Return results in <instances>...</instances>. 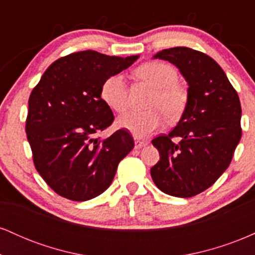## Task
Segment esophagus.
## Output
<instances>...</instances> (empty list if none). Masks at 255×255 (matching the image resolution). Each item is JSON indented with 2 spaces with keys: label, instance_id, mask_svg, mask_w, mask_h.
<instances>
[{
  "label": "esophagus",
  "instance_id": "obj_1",
  "mask_svg": "<svg viewBox=\"0 0 255 255\" xmlns=\"http://www.w3.org/2000/svg\"><path fill=\"white\" fill-rule=\"evenodd\" d=\"M134 144H135V148H136V150H140V148L145 147V146L147 145V141H144V140H137V139H135V141H134Z\"/></svg>",
  "mask_w": 255,
  "mask_h": 255
}]
</instances>
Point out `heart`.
Returning <instances> with one entry per match:
<instances>
[{"mask_svg": "<svg viewBox=\"0 0 255 255\" xmlns=\"http://www.w3.org/2000/svg\"><path fill=\"white\" fill-rule=\"evenodd\" d=\"M135 75L153 87L145 111H128L118 119L120 128L135 137H146L156 133L165 124V116L175 121L182 115L187 105V92L176 84L177 73L170 64L148 62L140 66ZM101 98L111 110L121 111L128 107V90L121 74L111 75L101 87Z\"/></svg>", "mask_w": 255, "mask_h": 255, "instance_id": "obj_1", "label": "heart"}]
</instances>
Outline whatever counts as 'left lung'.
<instances>
[{
    "mask_svg": "<svg viewBox=\"0 0 255 255\" xmlns=\"http://www.w3.org/2000/svg\"><path fill=\"white\" fill-rule=\"evenodd\" d=\"M153 58L176 66L188 90L176 127L152 140L160 157L151 176L165 194L191 198L211 187L229 166L242 134L241 104L223 69L203 52L176 46Z\"/></svg>",
    "mask_w": 255,
    "mask_h": 255,
    "instance_id": "obj_1",
    "label": "left lung"
}]
</instances>
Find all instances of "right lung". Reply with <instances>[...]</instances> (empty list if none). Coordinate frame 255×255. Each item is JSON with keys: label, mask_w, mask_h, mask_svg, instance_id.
Wrapping results in <instances>:
<instances>
[{"label": "right lung", "mask_w": 255, "mask_h": 255, "mask_svg": "<svg viewBox=\"0 0 255 255\" xmlns=\"http://www.w3.org/2000/svg\"><path fill=\"white\" fill-rule=\"evenodd\" d=\"M137 58L74 52L55 61L31 92L26 133L33 162L61 197L74 201L98 197L133 150V137L125 129L107 139L96 135L114 121L113 111L101 98L102 85Z\"/></svg>", "instance_id": "obj_1"}]
</instances>
